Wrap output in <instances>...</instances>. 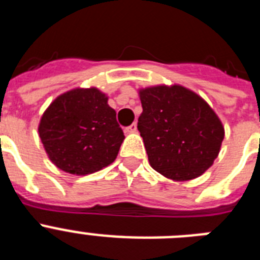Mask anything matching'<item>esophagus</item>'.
I'll use <instances>...</instances> for the list:
<instances>
[{"label": "esophagus", "instance_id": "esophagus-1", "mask_svg": "<svg viewBox=\"0 0 260 260\" xmlns=\"http://www.w3.org/2000/svg\"><path fill=\"white\" fill-rule=\"evenodd\" d=\"M138 128H137V122H134V123H132V125L128 126V127H126V132L127 133H135L137 132Z\"/></svg>", "mask_w": 260, "mask_h": 260}]
</instances>
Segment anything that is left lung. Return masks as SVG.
<instances>
[{
	"label": "left lung",
	"instance_id": "left-lung-1",
	"mask_svg": "<svg viewBox=\"0 0 260 260\" xmlns=\"http://www.w3.org/2000/svg\"><path fill=\"white\" fill-rule=\"evenodd\" d=\"M138 130L151 167L173 181L202 176L220 152L224 127L203 99L182 86L139 91Z\"/></svg>",
	"mask_w": 260,
	"mask_h": 260
}]
</instances>
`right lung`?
Returning a JSON list of instances; mask_svg holds the SVG:
<instances>
[{"label":"right lung","instance_id":"1","mask_svg":"<svg viewBox=\"0 0 260 260\" xmlns=\"http://www.w3.org/2000/svg\"><path fill=\"white\" fill-rule=\"evenodd\" d=\"M39 135L50 161L77 176L112 164L125 139L116 110L95 87L59 95L41 117Z\"/></svg>","mask_w":260,"mask_h":260}]
</instances>
